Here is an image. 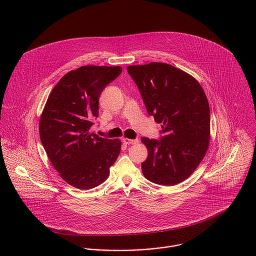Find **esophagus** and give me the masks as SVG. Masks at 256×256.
I'll use <instances>...</instances> for the list:
<instances>
[{"label": "esophagus", "mask_w": 256, "mask_h": 256, "mask_svg": "<svg viewBox=\"0 0 256 256\" xmlns=\"http://www.w3.org/2000/svg\"><path fill=\"white\" fill-rule=\"evenodd\" d=\"M122 140L126 144H136L138 142V140H130V138H124Z\"/></svg>", "instance_id": "obj_1"}]
</instances>
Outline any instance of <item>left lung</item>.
<instances>
[{
    "mask_svg": "<svg viewBox=\"0 0 256 256\" xmlns=\"http://www.w3.org/2000/svg\"><path fill=\"white\" fill-rule=\"evenodd\" d=\"M148 114L162 124L160 140L142 138L148 158L146 178L160 186L186 180L204 160L210 144V110L200 82L188 72L164 62L128 66Z\"/></svg>",
    "mask_w": 256,
    "mask_h": 256,
    "instance_id": "obj_1",
    "label": "left lung"
}]
</instances>
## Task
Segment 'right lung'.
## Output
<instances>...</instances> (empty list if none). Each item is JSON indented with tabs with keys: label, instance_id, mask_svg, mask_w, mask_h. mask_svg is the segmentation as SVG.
I'll return each mask as SVG.
<instances>
[{
	"label": "right lung",
	"instance_id": "1",
	"mask_svg": "<svg viewBox=\"0 0 256 256\" xmlns=\"http://www.w3.org/2000/svg\"><path fill=\"white\" fill-rule=\"evenodd\" d=\"M122 66H84L66 74L50 92L40 120V138L52 166L68 184L90 190L102 184L122 142L92 134L104 88Z\"/></svg>",
	"mask_w": 256,
	"mask_h": 256
}]
</instances>
